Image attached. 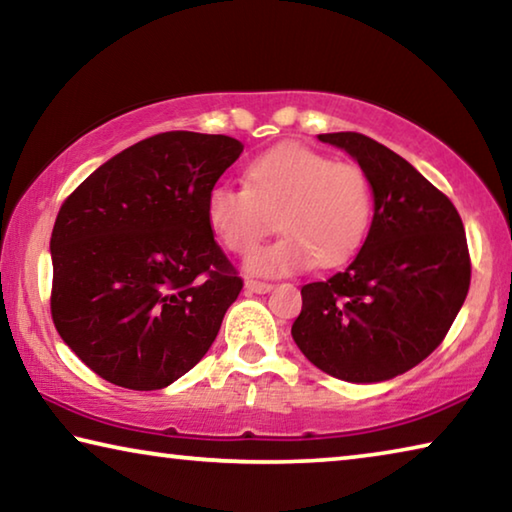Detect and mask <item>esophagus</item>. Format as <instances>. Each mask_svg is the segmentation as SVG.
I'll return each mask as SVG.
<instances>
[{
  "label": "esophagus",
  "instance_id": "obj_1",
  "mask_svg": "<svg viewBox=\"0 0 512 512\" xmlns=\"http://www.w3.org/2000/svg\"><path fill=\"white\" fill-rule=\"evenodd\" d=\"M271 289H273L271 282H259V280H248L246 282L248 293H268Z\"/></svg>",
  "mask_w": 512,
  "mask_h": 512
}]
</instances>
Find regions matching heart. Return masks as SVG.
I'll use <instances>...</instances> for the list:
<instances>
[{"label": "heart", "mask_w": 512, "mask_h": 512, "mask_svg": "<svg viewBox=\"0 0 512 512\" xmlns=\"http://www.w3.org/2000/svg\"><path fill=\"white\" fill-rule=\"evenodd\" d=\"M370 214V180L359 164L300 144L262 153L248 164L246 185H214L205 198L207 225L230 253H252L278 219L285 235L248 259L257 275L345 262L366 239Z\"/></svg>", "instance_id": "heart-1"}]
</instances>
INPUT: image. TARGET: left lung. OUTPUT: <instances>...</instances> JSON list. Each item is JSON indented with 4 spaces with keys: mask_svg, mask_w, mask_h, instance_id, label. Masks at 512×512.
<instances>
[{
    "mask_svg": "<svg viewBox=\"0 0 512 512\" xmlns=\"http://www.w3.org/2000/svg\"><path fill=\"white\" fill-rule=\"evenodd\" d=\"M372 187L375 214L345 271L302 287L291 327L327 375L372 384L411 370L438 348L470 291V250L454 203L395 151L361 133H325Z\"/></svg>",
    "mask_w": 512,
    "mask_h": 512,
    "instance_id": "left-lung-1",
    "label": "left lung"
}]
</instances>
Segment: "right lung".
<instances>
[{"label":"right lung","instance_id":"1","mask_svg":"<svg viewBox=\"0 0 512 512\" xmlns=\"http://www.w3.org/2000/svg\"><path fill=\"white\" fill-rule=\"evenodd\" d=\"M241 151L228 135L146 137L60 205L51 318L101 379L158 391L210 350L244 280L216 244L205 198Z\"/></svg>","mask_w":512,"mask_h":512}]
</instances>
